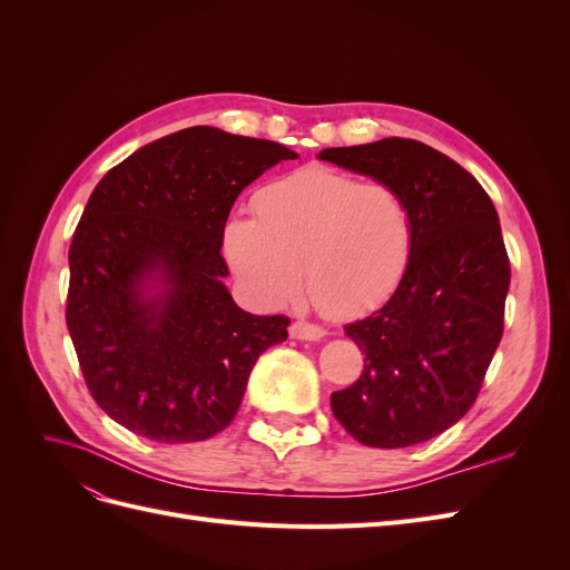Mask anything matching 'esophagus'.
<instances>
[{"label":"esophagus","mask_w":570,"mask_h":570,"mask_svg":"<svg viewBox=\"0 0 570 570\" xmlns=\"http://www.w3.org/2000/svg\"><path fill=\"white\" fill-rule=\"evenodd\" d=\"M289 335L295 340H321L325 335V327L308 321H295L289 325Z\"/></svg>","instance_id":"esophagus-1"}]
</instances>
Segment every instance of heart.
<instances>
[{"instance_id": "heart-1", "label": "heart", "mask_w": 570, "mask_h": 570, "mask_svg": "<svg viewBox=\"0 0 570 570\" xmlns=\"http://www.w3.org/2000/svg\"><path fill=\"white\" fill-rule=\"evenodd\" d=\"M256 215L226 220L223 252L258 302L289 299L304 271L321 312L352 318L381 306L404 278L413 223L387 183L306 166L266 185Z\"/></svg>"}]
</instances>
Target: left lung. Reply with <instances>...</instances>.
I'll return each instance as SVG.
<instances>
[{
  "instance_id": "8db88e82",
  "label": "left lung",
  "mask_w": 570,
  "mask_h": 570,
  "mask_svg": "<svg viewBox=\"0 0 570 570\" xmlns=\"http://www.w3.org/2000/svg\"><path fill=\"white\" fill-rule=\"evenodd\" d=\"M318 157L392 185L413 223L394 295L344 325L366 364L331 394L333 413L366 446L425 442L473 406L504 333L511 266L494 204L469 170L419 140L385 137Z\"/></svg>"
}]
</instances>
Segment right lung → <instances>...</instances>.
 <instances>
[{
  "label": "right lung",
  "instance_id": "1",
  "mask_svg": "<svg viewBox=\"0 0 570 570\" xmlns=\"http://www.w3.org/2000/svg\"><path fill=\"white\" fill-rule=\"evenodd\" d=\"M297 154L212 126L137 149L99 180L68 249L66 325L92 400L154 442L228 428L289 318L252 316L223 285V228L243 189ZM151 274L165 289L145 298Z\"/></svg>",
  "mask_w": 570,
  "mask_h": 570
}]
</instances>
